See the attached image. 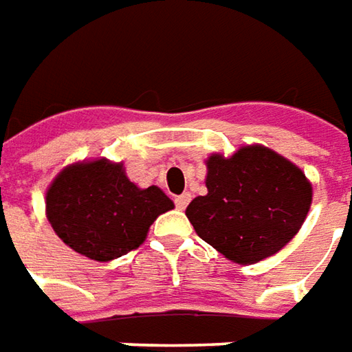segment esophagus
<instances>
[{"mask_svg": "<svg viewBox=\"0 0 352 352\" xmlns=\"http://www.w3.org/2000/svg\"><path fill=\"white\" fill-rule=\"evenodd\" d=\"M190 199H192V194H190V192H186V194H182V196L174 197V204H176V208H178V210H186V206L190 204Z\"/></svg>", "mask_w": 352, "mask_h": 352, "instance_id": "obj_1", "label": "esophagus"}]
</instances>
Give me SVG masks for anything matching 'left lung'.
I'll use <instances>...</instances> for the list:
<instances>
[{
	"mask_svg": "<svg viewBox=\"0 0 352 352\" xmlns=\"http://www.w3.org/2000/svg\"><path fill=\"white\" fill-rule=\"evenodd\" d=\"M208 194L186 215L196 233L239 264L263 261L300 231L311 206V184L290 160L266 146H245L208 160Z\"/></svg>",
	"mask_w": 352,
	"mask_h": 352,
	"instance_id": "1",
	"label": "left lung"
}]
</instances>
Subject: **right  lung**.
<instances>
[{"label":"right lung","mask_w":352,"mask_h":352,"mask_svg":"<svg viewBox=\"0 0 352 352\" xmlns=\"http://www.w3.org/2000/svg\"><path fill=\"white\" fill-rule=\"evenodd\" d=\"M172 208L160 188H137L121 164L107 160L68 166L47 192V215L56 235L100 263L137 249L156 217Z\"/></svg>","instance_id":"right-lung-1"}]
</instances>
